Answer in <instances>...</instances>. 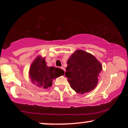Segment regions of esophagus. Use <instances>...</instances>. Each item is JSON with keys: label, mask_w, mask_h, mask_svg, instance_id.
Returning a JSON list of instances; mask_svg holds the SVG:
<instances>
[{"label": "esophagus", "mask_w": 128, "mask_h": 128, "mask_svg": "<svg viewBox=\"0 0 128 128\" xmlns=\"http://www.w3.org/2000/svg\"><path fill=\"white\" fill-rule=\"evenodd\" d=\"M61 68V69H62V70H64V71H65V68H64V67H61V68Z\"/></svg>", "instance_id": "esophagus-1"}]
</instances>
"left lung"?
Masks as SVG:
<instances>
[{
    "label": "left lung",
    "mask_w": 128,
    "mask_h": 128,
    "mask_svg": "<svg viewBox=\"0 0 128 128\" xmlns=\"http://www.w3.org/2000/svg\"><path fill=\"white\" fill-rule=\"evenodd\" d=\"M65 76L71 88L78 94L89 92L96 87L102 64L95 56L77 50L68 60Z\"/></svg>",
    "instance_id": "8db88e82"
}]
</instances>
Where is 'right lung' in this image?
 <instances>
[{
	"label": "right lung",
	"mask_w": 128,
	"mask_h": 128,
	"mask_svg": "<svg viewBox=\"0 0 128 128\" xmlns=\"http://www.w3.org/2000/svg\"><path fill=\"white\" fill-rule=\"evenodd\" d=\"M64 71L54 67H48L45 58L37 57L31 65L29 76L33 84L39 88H47L52 86V80L63 76Z\"/></svg>",
	"instance_id": "1"
}]
</instances>
